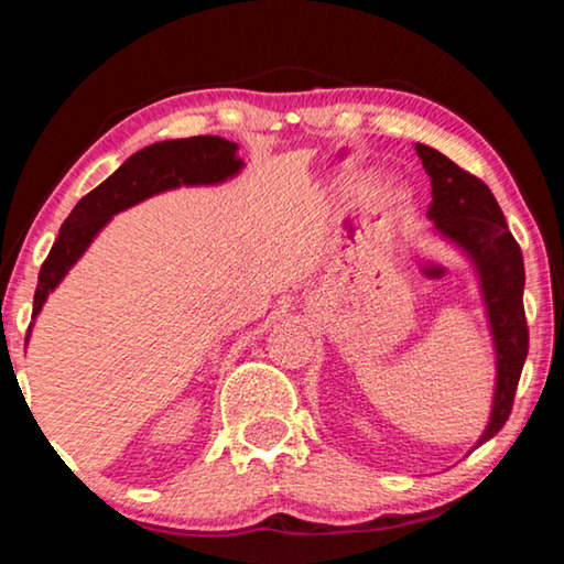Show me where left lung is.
I'll list each match as a JSON object with an SVG mask.
<instances>
[{"label":"left lung","instance_id":"1","mask_svg":"<svg viewBox=\"0 0 564 564\" xmlns=\"http://www.w3.org/2000/svg\"><path fill=\"white\" fill-rule=\"evenodd\" d=\"M415 151L433 184V204L427 216L435 221L437 231L470 256L480 273L482 299L488 305L495 356H498V383H495L488 431L477 443L482 445L508 423L514 390L528 358L530 333L522 305V251L505 224L492 191L480 178L431 147L415 144Z\"/></svg>","mask_w":564,"mask_h":564}]
</instances>
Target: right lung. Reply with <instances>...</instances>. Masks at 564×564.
<instances>
[{
  "label": "right lung",
  "instance_id": "1",
  "mask_svg": "<svg viewBox=\"0 0 564 564\" xmlns=\"http://www.w3.org/2000/svg\"><path fill=\"white\" fill-rule=\"evenodd\" d=\"M236 149L238 147L234 141H226L221 137H191L159 141V144L141 149L123 161L104 184L89 191L74 206V212L66 216L50 256L42 263L32 318L40 316L46 295L59 285L66 271L79 261V256L87 251L94 236L109 224L113 214L166 188L226 181L228 176L238 174V169L243 164L236 156ZM26 340H30V336H26Z\"/></svg>",
  "mask_w": 564,
  "mask_h": 564
}]
</instances>
